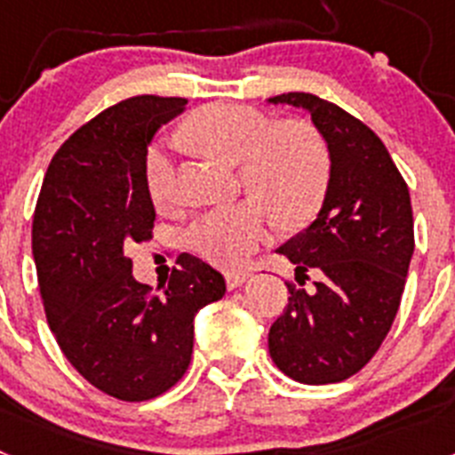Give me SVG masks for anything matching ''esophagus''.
<instances>
[{
  "instance_id": "obj_1",
  "label": "esophagus",
  "mask_w": 455,
  "mask_h": 455,
  "mask_svg": "<svg viewBox=\"0 0 455 455\" xmlns=\"http://www.w3.org/2000/svg\"><path fill=\"white\" fill-rule=\"evenodd\" d=\"M248 277H251V271H230V273H225V283H228V287L230 289H236L246 283Z\"/></svg>"
}]
</instances>
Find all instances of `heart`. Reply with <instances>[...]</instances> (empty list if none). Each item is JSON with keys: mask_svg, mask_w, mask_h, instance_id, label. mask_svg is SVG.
I'll return each instance as SVG.
<instances>
[{"mask_svg": "<svg viewBox=\"0 0 455 455\" xmlns=\"http://www.w3.org/2000/svg\"><path fill=\"white\" fill-rule=\"evenodd\" d=\"M188 139L207 156L239 166L255 200L207 209L188 225L193 251L219 267H239L268 235V214L280 225H300L319 212L331 184V150L315 124L275 123L262 111L209 104L187 123ZM146 182L156 204L172 200V159L166 143L146 156Z\"/></svg>", "mask_w": 455, "mask_h": 455, "instance_id": "obj_1", "label": "heart"}]
</instances>
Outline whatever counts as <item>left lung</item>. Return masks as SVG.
<instances>
[{
  "label": "left lung",
  "instance_id": "1",
  "mask_svg": "<svg viewBox=\"0 0 455 455\" xmlns=\"http://www.w3.org/2000/svg\"><path fill=\"white\" fill-rule=\"evenodd\" d=\"M271 104L305 108L331 150V184L316 219L277 248L296 267L289 303L268 331V353L305 385L341 383L376 355L399 312L415 251L405 180L383 140L363 120L312 92H283Z\"/></svg>",
  "mask_w": 455,
  "mask_h": 455
}]
</instances>
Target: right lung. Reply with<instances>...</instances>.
Instances as JSON below:
<instances>
[{
    "mask_svg": "<svg viewBox=\"0 0 455 455\" xmlns=\"http://www.w3.org/2000/svg\"><path fill=\"white\" fill-rule=\"evenodd\" d=\"M184 104L136 95L104 108L59 148L36 203L31 246L47 323L72 367L120 401L155 399L178 383L193 319L225 293L223 275L188 252L152 293L124 255L152 236L148 146Z\"/></svg>",
    "mask_w": 455,
    "mask_h": 455,
    "instance_id": "right-lung-1",
    "label": "right lung"
}]
</instances>
